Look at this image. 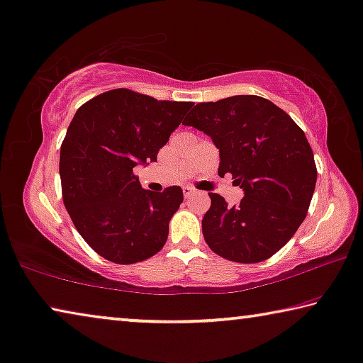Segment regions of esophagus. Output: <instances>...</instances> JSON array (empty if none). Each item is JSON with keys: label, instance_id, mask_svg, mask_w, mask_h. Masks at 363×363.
Segmentation results:
<instances>
[{"label": "esophagus", "instance_id": "esophagus-1", "mask_svg": "<svg viewBox=\"0 0 363 363\" xmlns=\"http://www.w3.org/2000/svg\"><path fill=\"white\" fill-rule=\"evenodd\" d=\"M182 194H184V197L189 199L191 196H194V189H191V187H184V189H182Z\"/></svg>", "mask_w": 363, "mask_h": 363}]
</instances>
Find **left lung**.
Returning a JSON list of instances; mask_svg holds the SVG:
<instances>
[{
    "instance_id": "8db88e82",
    "label": "left lung",
    "mask_w": 363,
    "mask_h": 363,
    "mask_svg": "<svg viewBox=\"0 0 363 363\" xmlns=\"http://www.w3.org/2000/svg\"><path fill=\"white\" fill-rule=\"evenodd\" d=\"M184 125L207 133L220 150L218 174L230 172L245 192L228 207L218 194L203 215L210 250L228 261L262 262L303 223L316 186V164L305 132L261 96L200 102Z\"/></svg>"
}]
</instances>
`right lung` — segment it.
I'll return each instance as SVG.
<instances>
[{"instance_id": "1", "label": "right lung", "mask_w": 363, "mask_h": 363, "mask_svg": "<svg viewBox=\"0 0 363 363\" xmlns=\"http://www.w3.org/2000/svg\"><path fill=\"white\" fill-rule=\"evenodd\" d=\"M192 106L118 88L74 113L60 148L63 203L78 233L107 261L142 262L163 250L182 189L147 191L133 167L156 161Z\"/></svg>"}]
</instances>
